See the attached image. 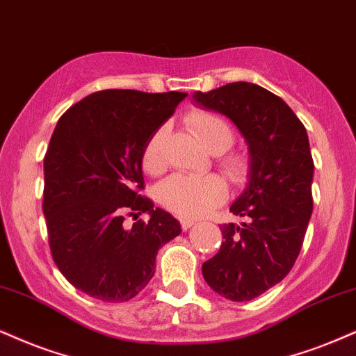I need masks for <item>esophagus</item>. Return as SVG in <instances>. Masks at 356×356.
Listing matches in <instances>:
<instances>
[{
  "label": "esophagus",
  "mask_w": 356,
  "mask_h": 356,
  "mask_svg": "<svg viewBox=\"0 0 356 356\" xmlns=\"http://www.w3.org/2000/svg\"><path fill=\"white\" fill-rule=\"evenodd\" d=\"M179 225H181L183 231H186V229H190L193 225H195V221H193V219H181V221H179Z\"/></svg>",
  "instance_id": "1"
}]
</instances>
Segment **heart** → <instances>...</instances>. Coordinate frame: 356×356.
<instances>
[{
  "label": "heart",
  "mask_w": 356,
  "mask_h": 356,
  "mask_svg": "<svg viewBox=\"0 0 356 356\" xmlns=\"http://www.w3.org/2000/svg\"><path fill=\"white\" fill-rule=\"evenodd\" d=\"M188 129L208 152L219 156V166L231 181L239 183L249 173L248 158L238 153H222L234 143V130L229 122L219 113L196 111L186 118ZM166 127H160L152 134L142 152V166L148 175H158L166 166ZM227 190L225 181L216 175L206 177H186L173 175L156 188V200L161 206L178 216L200 218L208 214L226 200Z\"/></svg>",
  "instance_id": "obj_1"
}]
</instances>
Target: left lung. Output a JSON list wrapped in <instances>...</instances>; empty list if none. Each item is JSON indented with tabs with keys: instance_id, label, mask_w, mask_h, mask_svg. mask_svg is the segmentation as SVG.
<instances>
[{
	"instance_id": "obj_1",
	"label": "left lung",
	"mask_w": 356,
	"mask_h": 356,
	"mask_svg": "<svg viewBox=\"0 0 356 356\" xmlns=\"http://www.w3.org/2000/svg\"><path fill=\"white\" fill-rule=\"evenodd\" d=\"M201 107L229 117L251 155L249 183L229 211L241 225H221L222 244L203 264L214 292L245 302L291 272L314 209V160L302 122L282 99L251 82L195 92Z\"/></svg>"
}]
</instances>
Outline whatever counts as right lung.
<instances>
[{"label":"right lung","mask_w":356,"mask_h":356,"mask_svg":"<svg viewBox=\"0 0 356 356\" xmlns=\"http://www.w3.org/2000/svg\"><path fill=\"white\" fill-rule=\"evenodd\" d=\"M186 95L99 90L57 122L44 156L47 238L57 269L94 299H134L155 274L158 249L181 232L140 191L145 143ZM142 212L148 223L136 221Z\"/></svg>","instance_id":"add662e5"}]
</instances>
